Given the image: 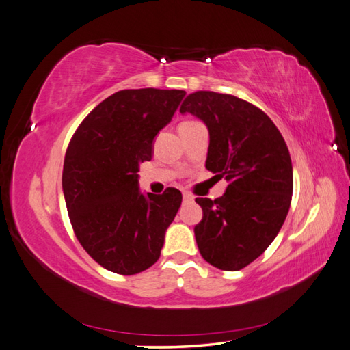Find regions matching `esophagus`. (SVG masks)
Returning a JSON list of instances; mask_svg holds the SVG:
<instances>
[{"mask_svg": "<svg viewBox=\"0 0 350 350\" xmlns=\"http://www.w3.org/2000/svg\"><path fill=\"white\" fill-rule=\"evenodd\" d=\"M183 199H184V202H191L193 196L189 194V193H183Z\"/></svg>", "mask_w": 350, "mask_h": 350, "instance_id": "obj_1", "label": "esophagus"}]
</instances>
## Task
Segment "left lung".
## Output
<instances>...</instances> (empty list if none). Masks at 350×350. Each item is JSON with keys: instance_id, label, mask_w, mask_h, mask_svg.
Segmentation results:
<instances>
[{"instance_id": "obj_1", "label": "left lung", "mask_w": 350, "mask_h": 350, "mask_svg": "<svg viewBox=\"0 0 350 350\" xmlns=\"http://www.w3.org/2000/svg\"><path fill=\"white\" fill-rule=\"evenodd\" d=\"M180 111L206 124V167L228 183L221 198L196 199L203 211L196 242L214 267L241 270L267 250L286 218L293 196L288 147L267 114L236 96L200 90Z\"/></svg>"}]
</instances>
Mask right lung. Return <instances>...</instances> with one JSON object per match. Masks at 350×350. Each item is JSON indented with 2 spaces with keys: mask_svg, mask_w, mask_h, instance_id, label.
Returning <instances> with one entry per match:
<instances>
[{
  "mask_svg": "<svg viewBox=\"0 0 350 350\" xmlns=\"http://www.w3.org/2000/svg\"><path fill=\"white\" fill-rule=\"evenodd\" d=\"M184 90L129 89L102 100L68 146L62 189L77 239L102 267L136 275L154 264L183 194L141 193L139 163L152 157Z\"/></svg>",
  "mask_w": 350,
  "mask_h": 350,
  "instance_id": "add662e5",
  "label": "right lung"
}]
</instances>
